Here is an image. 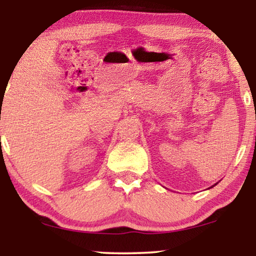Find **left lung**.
<instances>
[{"label":"left lung","mask_w":256,"mask_h":256,"mask_svg":"<svg viewBox=\"0 0 256 256\" xmlns=\"http://www.w3.org/2000/svg\"><path fill=\"white\" fill-rule=\"evenodd\" d=\"M214 185H216V184H214Z\"/></svg>","instance_id":"8db88e82"}]
</instances>
